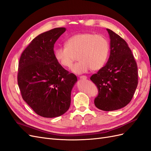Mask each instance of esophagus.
<instances>
[{
	"instance_id": "1",
	"label": "esophagus",
	"mask_w": 151,
	"mask_h": 151,
	"mask_svg": "<svg viewBox=\"0 0 151 151\" xmlns=\"http://www.w3.org/2000/svg\"><path fill=\"white\" fill-rule=\"evenodd\" d=\"M79 78L81 79H87V77L86 76H81L79 77Z\"/></svg>"
}]
</instances>
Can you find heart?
<instances>
[{
  "mask_svg": "<svg viewBox=\"0 0 151 151\" xmlns=\"http://www.w3.org/2000/svg\"><path fill=\"white\" fill-rule=\"evenodd\" d=\"M65 45L54 49V58L62 67L69 68L77 55L79 61L71 68L72 72L76 74L85 73L90 68L92 70H100L108 60L109 43L101 35L79 33L68 38Z\"/></svg>",
  "mask_w": 151,
  "mask_h": 151,
  "instance_id": "heart-1",
  "label": "heart"
}]
</instances>
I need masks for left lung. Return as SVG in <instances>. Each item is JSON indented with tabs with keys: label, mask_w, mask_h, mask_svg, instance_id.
Listing matches in <instances>:
<instances>
[{
	"label": "left lung",
	"mask_w": 151,
	"mask_h": 151,
	"mask_svg": "<svg viewBox=\"0 0 151 151\" xmlns=\"http://www.w3.org/2000/svg\"><path fill=\"white\" fill-rule=\"evenodd\" d=\"M106 30L110 38L108 61L90 79L99 90L95 106L109 111L122 108L131 101L138 85V68L126 42L113 31Z\"/></svg>",
	"instance_id": "obj_1"
}]
</instances>
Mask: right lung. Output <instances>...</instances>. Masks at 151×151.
<instances>
[{
	"label": "right lung",
	"instance_id": "1",
	"mask_svg": "<svg viewBox=\"0 0 151 151\" xmlns=\"http://www.w3.org/2000/svg\"><path fill=\"white\" fill-rule=\"evenodd\" d=\"M65 31V27H58L36 36L24 50L18 63L22 97L36 114L46 118L68 111L72 88L78 81L54 58V44Z\"/></svg>",
	"mask_w": 151,
	"mask_h": 151
}]
</instances>
